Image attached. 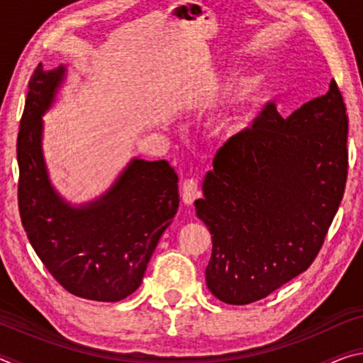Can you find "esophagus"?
I'll return each mask as SVG.
<instances>
[{
    "mask_svg": "<svg viewBox=\"0 0 363 363\" xmlns=\"http://www.w3.org/2000/svg\"><path fill=\"white\" fill-rule=\"evenodd\" d=\"M200 196V187L199 181L194 177H189L182 182V201L186 205H192L194 201Z\"/></svg>",
    "mask_w": 363,
    "mask_h": 363,
    "instance_id": "1",
    "label": "esophagus"
}]
</instances>
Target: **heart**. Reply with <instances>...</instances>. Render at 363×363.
<instances>
[{"mask_svg": "<svg viewBox=\"0 0 363 363\" xmlns=\"http://www.w3.org/2000/svg\"><path fill=\"white\" fill-rule=\"evenodd\" d=\"M238 93H240L242 101H248L250 97L256 93V82H255V79H245V82H242L240 86H238ZM243 118H245V115L238 112V110H237V112H233V113L224 115L223 118L218 121L219 133L229 134V133L237 131L238 128L243 125Z\"/></svg>", "mask_w": 363, "mask_h": 363, "instance_id": "1", "label": "heart"}]
</instances>
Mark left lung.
<instances>
[{
	"mask_svg": "<svg viewBox=\"0 0 363 363\" xmlns=\"http://www.w3.org/2000/svg\"><path fill=\"white\" fill-rule=\"evenodd\" d=\"M347 179V115L327 94L284 118L267 104L218 150L196 216L211 233L206 286L225 304L266 298L311 266Z\"/></svg>",
	"mask_w": 363,
	"mask_h": 363,
	"instance_id": "obj_1",
	"label": "left lung"
}]
</instances>
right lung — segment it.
<instances>
[{"instance_id": "obj_1", "label": "right lung", "mask_w": 363, "mask_h": 363, "mask_svg": "<svg viewBox=\"0 0 363 363\" xmlns=\"http://www.w3.org/2000/svg\"><path fill=\"white\" fill-rule=\"evenodd\" d=\"M65 69L40 64L28 83L17 136L19 211L35 253L75 296L115 303L140 286L153 250L179 208L177 174L168 162L134 158L91 203L72 206L49 182L41 150V115Z\"/></svg>"}]
</instances>
